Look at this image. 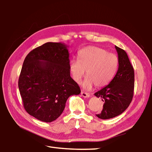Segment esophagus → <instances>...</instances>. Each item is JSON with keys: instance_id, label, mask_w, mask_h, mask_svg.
I'll list each match as a JSON object with an SVG mask.
<instances>
[{"instance_id": "34e87169", "label": "esophagus", "mask_w": 152, "mask_h": 152, "mask_svg": "<svg viewBox=\"0 0 152 152\" xmlns=\"http://www.w3.org/2000/svg\"><path fill=\"white\" fill-rule=\"evenodd\" d=\"M81 95L83 97H84V98H89L90 96H91V95H90V94L86 93V92H84L83 91L81 92Z\"/></svg>"}]
</instances>
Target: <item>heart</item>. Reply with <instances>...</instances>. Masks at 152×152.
<instances>
[{
	"label": "heart",
	"instance_id": "heart-1",
	"mask_svg": "<svg viewBox=\"0 0 152 152\" xmlns=\"http://www.w3.org/2000/svg\"><path fill=\"white\" fill-rule=\"evenodd\" d=\"M119 67V58L104 49L88 46L78 53V60H72L69 64L70 73L76 83H80L86 74L83 83L84 88H89L94 84L96 87L107 85L112 80Z\"/></svg>",
	"mask_w": 152,
	"mask_h": 152
}]
</instances>
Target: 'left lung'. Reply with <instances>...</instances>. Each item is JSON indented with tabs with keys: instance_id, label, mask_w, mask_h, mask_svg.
Here are the masks:
<instances>
[{
	"instance_id": "8db88e82",
	"label": "left lung",
	"mask_w": 152,
	"mask_h": 152,
	"mask_svg": "<svg viewBox=\"0 0 152 152\" xmlns=\"http://www.w3.org/2000/svg\"><path fill=\"white\" fill-rule=\"evenodd\" d=\"M119 58V68L110 83L94 94L104 102L101 113L96 115L101 119L114 118L129 106L134 91V70L125 51L115 46Z\"/></svg>"
}]
</instances>
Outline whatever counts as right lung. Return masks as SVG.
Wrapping results in <instances>:
<instances>
[{
  "mask_svg": "<svg viewBox=\"0 0 152 152\" xmlns=\"http://www.w3.org/2000/svg\"><path fill=\"white\" fill-rule=\"evenodd\" d=\"M68 47L48 42L33 50L25 58L19 78V89L26 111L50 123L64 111L72 95L80 93L71 78Z\"/></svg>",
  "mask_w": 152,
  "mask_h": 152,
  "instance_id": "1",
  "label": "right lung"
}]
</instances>
